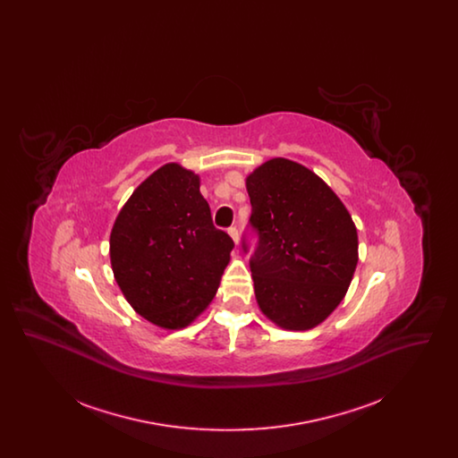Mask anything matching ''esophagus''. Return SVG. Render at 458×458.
I'll return each instance as SVG.
<instances>
[{
	"mask_svg": "<svg viewBox=\"0 0 458 458\" xmlns=\"http://www.w3.org/2000/svg\"><path fill=\"white\" fill-rule=\"evenodd\" d=\"M228 235L232 237V240L235 242V243H239V230L235 228V226H232V228H228Z\"/></svg>",
	"mask_w": 458,
	"mask_h": 458,
	"instance_id": "obj_1",
	"label": "esophagus"
}]
</instances>
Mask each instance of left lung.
I'll return each mask as SVG.
<instances>
[{
	"instance_id": "left-lung-1",
	"label": "left lung",
	"mask_w": 458,
	"mask_h": 458,
	"mask_svg": "<svg viewBox=\"0 0 458 458\" xmlns=\"http://www.w3.org/2000/svg\"><path fill=\"white\" fill-rule=\"evenodd\" d=\"M245 187L259 232L250 269L262 314L288 331L321 325L347 295L359 261L349 209L319 174L286 157L259 165Z\"/></svg>"
}]
</instances>
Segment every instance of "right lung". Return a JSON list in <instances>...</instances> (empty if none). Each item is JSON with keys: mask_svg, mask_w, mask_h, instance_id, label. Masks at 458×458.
I'll list each match as a JSON object with an SVG mask.
<instances>
[{"mask_svg": "<svg viewBox=\"0 0 458 458\" xmlns=\"http://www.w3.org/2000/svg\"><path fill=\"white\" fill-rule=\"evenodd\" d=\"M233 240L216 230L200 176L180 163L149 174L120 209L109 261L131 309L168 331L191 327L209 307Z\"/></svg>", "mask_w": 458, "mask_h": 458, "instance_id": "1", "label": "right lung"}]
</instances>
